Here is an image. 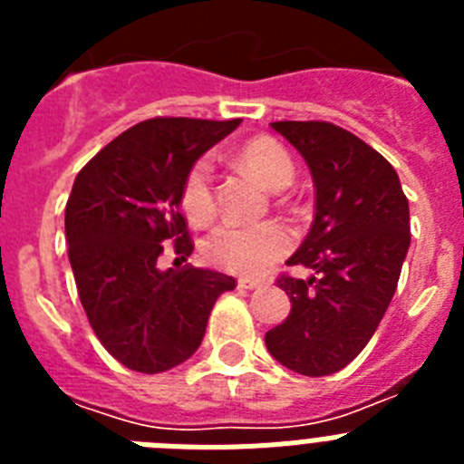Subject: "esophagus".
Here are the masks:
<instances>
[{"label": "esophagus", "mask_w": 464, "mask_h": 464, "mask_svg": "<svg viewBox=\"0 0 464 464\" xmlns=\"http://www.w3.org/2000/svg\"><path fill=\"white\" fill-rule=\"evenodd\" d=\"M237 285L244 290H256V288H260L262 281H256V278H239V281H237Z\"/></svg>", "instance_id": "obj_1"}]
</instances>
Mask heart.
Masks as SVG:
<instances>
[{"mask_svg": "<svg viewBox=\"0 0 464 464\" xmlns=\"http://www.w3.org/2000/svg\"><path fill=\"white\" fill-rule=\"evenodd\" d=\"M237 165L251 171L269 190H283L295 176L293 158L281 141L256 137L241 143L235 153ZM181 208L192 223H207L216 211L211 192V167L199 160L190 167L181 186ZM290 248V237L274 223H225L207 237L202 253L208 265L241 276H260Z\"/></svg>", "mask_w": 464, "mask_h": 464, "instance_id": "heart-1", "label": "heart"}]
</instances>
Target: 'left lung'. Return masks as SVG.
I'll return each mask as SVG.
<instances>
[{
    "instance_id": "left-lung-1",
    "label": "left lung",
    "mask_w": 464,
    "mask_h": 464,
    "mask_svg": "<svg viewBox=\"0 0 464 464\" xmlns=\"http://www.w3.org/2000/svg\"><path fill=\"white\" fill-rule=\"evenodd\" d=\"M272 127L299 150L314 179V223L288 257L314 274L278 278L293 309L265 343L283 367L327 376L367 346L391 304L411 244L409 202L391 162L355 134L321 121Z\"/></svg>"
}]
</instances>
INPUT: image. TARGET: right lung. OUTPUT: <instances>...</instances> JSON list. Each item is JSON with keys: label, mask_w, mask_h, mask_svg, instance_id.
I'll return each mask as SVG.
<instances>
[{"label": "right lung", "mask_w": 464, "mask_h": 464, "mask_svg": "<svg viewBox=\"0 0 464 464\" xmlns=\"http://www.w3.org/2000/svg\"><path fill=\"white\" fill-rule=\"evenodd\" d=\"M237 121L150 118L130 127L79 171L64 208L81 304L94 334L127 370L160 374L186 362L208 314L237 281L213 269H158L162 244L192 253L181 186Z\"/></svg>", "instance_id": "right-lung-1"}]
</instances>
